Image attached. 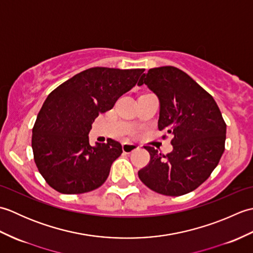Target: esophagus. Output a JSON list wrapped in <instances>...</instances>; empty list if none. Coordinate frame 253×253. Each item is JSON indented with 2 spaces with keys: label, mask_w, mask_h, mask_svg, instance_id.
I'll use <instances>...</instances> for the list:
<instances>
[{
  "label": "esophagus",
  "mask_w": 253,
  "mask_h": 253,
  "mask_svg": "<svg viewBox=\"0 0 253 253\" xmlns=\"http://www.w3.org/2000/svg\"><path fill=\"white\" fill-rule=\"evenodd\" d=\"M122 147H123V151L125 153H131L135 151V150L139 149L137 144L131 143V142H124Z\"/></svg>",
  "instance_id": "34e87169"
}]
</instances>
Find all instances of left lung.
Segmentation results:
<instances>
[{
  "mask_svg": "<svg viewBox=\"0 0 253 253\" xmlns=\"http://www.w3.org/2000/svg\"><path fill=\"white\" fill-rule=\"evenodd\" d=\"M147 84L160 101V130L171 133L173 151L163 155L152 147L149 164L138 176L150 189L182 196L206 181L225 150L226 124L213 96L174 66L149 69L138 85Z\"/></svg>",
  "mask_w": 253,
  "mask_h": 253,
  "instance_id": "obj_1",
  "label": "left lung"
}]
</instances>
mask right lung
I'll list each match as a JSON object with an SVG mask.
<instances>
[{"label":"right lung","mask_w":253,"mask_h":253,"mask_svg":"<svg viewBox=\"0 0 253 253\" xmlns=\"http://www.w3.org/2000/svg\"><path fill=\"white\" fill-rule=\"evenodd\" d=\"M143 72L92 67L47 95L32 128L31 147L38 169L53 189L78 195L104 184L122 144L107 139L91 147L88 133L99 114L135 87Z\"/></svg>","instance_id":"right-lung-1"}]
</instances>
